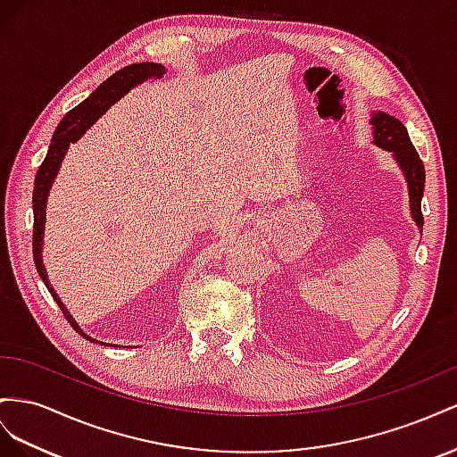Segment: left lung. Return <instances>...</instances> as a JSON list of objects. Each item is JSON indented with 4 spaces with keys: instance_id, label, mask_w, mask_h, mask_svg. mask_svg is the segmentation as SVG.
Segmentation results:
<instances>
[{
    "instance_id": "1",
    "label": "left lung",
    "mask_w": 457,
    "mask_h": 457,
    "mask_svg": "<svg viewBox=\"0 0 457 457\" xmlns=\"http://www.w3.org/2000/svg\"><path fill=\"white\" fill-rule=\"evenodd\" d=\"M375 143L379 147L386 149L396 156L400 168L406 174L408 189H410V208L415 224L423 228V214H421V197L425 189V166L417 154L413 143L410 141L408 129L395 116L386 112H377L371 119Z\"/></svg>"
}]
</instances>
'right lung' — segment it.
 Returning <instances> with one entry per match:
<instances>
[{"instance_id": "1", "label": "right lung", "mask_w": 457, "mask_h": 457, "mask_svg": "<svg viewBox=\"0 0 457 457\" xmlns=\"http://www.w3.org/2000/svg\"><path fill=\"white\" fill-rule=\"evenodd\" d=\"M164 72L166 71H164L162 64L136 62V64H128V67L120 69L119 72H114L111 78H107V80L103 82L86 101H82L80 105H76L72 111L64 114V119L57 126L54 137H51V145H49L46 159L40 164V168H37L36 181H34V193H32V206H34L32 253H34L36 270H37V273H40V278L46 283L51 296L55 298V303L62 310L64 318H67L69 323L72 325V329H76L84 338H89V337L80 331V328H78L76 321L67 312V308L61 304V301L54 291V287L49 285L46 268L42 264V239H44L42 233H44L46 203H47L49 187H51V184H54V179L59 172V166L62 162V156H64V153H67L71 143L80 139L86 129L91 124H94L99 119V116L112 105V103L119 101L124 94H128L129 87H134V86L145 82V80H151V78H162ZM89 341H91V338H89Z\"/></svg>"}]
</instances>
